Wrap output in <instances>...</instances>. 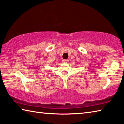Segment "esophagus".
I'll return each mask as SVG.
<instances>
[{"instance_id":"1","label":"esophagus","mask_w":124,"mask_h":124,"mask_svg":"<svg viewBox=\"0 0 124 124\" xmlns=\"http://www.w3.org/2000/svg\"><path fill=\"white\" fill-rule=\"evenodd\" d=\"M69 61L68 60H62V62L63 63H68Z\"/></svg>"}]
</instances>
